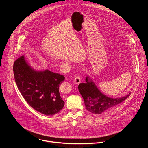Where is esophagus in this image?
<instances>
[{
  "label": "esophagus",
  "instance_id": "1",
  "mask_svg": "<svg viewBox=\"0 0 148 148\" xmlns=\"http://www.w3.org/2000/svg\"><path fill=\"white\" fill-rule=\"evenodd\" d=\"M74 82L75 84H79L81 82V77L79 76H77L75 77V78L74 79Z\"/></svg>",
  "mask_w": 148,
  "mask_h": 148
}]
</instances>
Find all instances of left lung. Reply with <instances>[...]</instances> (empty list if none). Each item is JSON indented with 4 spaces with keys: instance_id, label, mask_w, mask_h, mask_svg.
<instances>
[{
    "instance_id": "1",
    "label": "left lung",
    "mask_w": 148,
    "mask_h": 148,
    "mask_svg": "<svg viewBox=\"0 0 148 148\" xmlns=\"http://www.w3.org/2000/svg\"><path fill=\"white\" fill-rule=\"evenodd\" d=\"M78 90L84 99L86 109L94 114H100L112 108L127 98L131 92L122 97L111 98L103 94L99 90L92 79L88 75L86 82L78 86Z\"/></svg>"
}]
</instances>
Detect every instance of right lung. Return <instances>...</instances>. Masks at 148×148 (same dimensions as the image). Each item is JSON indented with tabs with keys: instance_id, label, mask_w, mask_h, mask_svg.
I'll use <instances>...</instances> for the list:
<instances>
[{
	"instance_id": "add662e5",
	"label": "right lung",
	"mask_w": 148,
	"mask_h": 148,
	"mask_svg": "<svg viewBox=\"0 0 148 148\" xmlns=\"http://www.w3.org/2000/svg\"><path fill=\"white\" fill-rule=\"evenodd\" d=\"M13 72L17 88L35 110L51 116L58 113L64 107V102L59 92V86L65 79L64 75L48 69H35L25 56L14 62Z\"/></svg>"
}]
</instances>
